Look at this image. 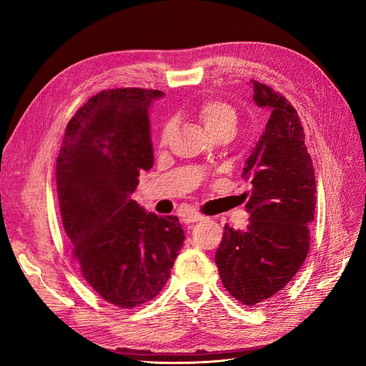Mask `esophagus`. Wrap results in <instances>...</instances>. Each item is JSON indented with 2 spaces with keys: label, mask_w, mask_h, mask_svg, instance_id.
Instances as JSON below:
<instances>
[{
  "label": "esophagus",
  "mask_w": 366,
  "mask_h": 366,
  "mask_svg": "<svg viewBox=\"0 0 366 366\" xmlns=\"http://www.w3.org/2000/svg\"><path fill=\"white\" fill-rule=\"evenodd\" d=\"M204 217L203 215H198V214H191V215H186L183 218V221L186 224H194V223H198V221H203Z\"/></svg>",
  "instance_id": "esophagus-1"
}]
</instances>
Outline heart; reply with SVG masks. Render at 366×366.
Returning <instances> with one entry per match:
<instances>
[{"label":"heart","mask_w":366,"mask_h":366,"mask_svg":"<svg viewBox=\"0 0 366 366\" xmlns=\"http://www.w3.org/2000/svg\"><path fill=\"white\" fill-rule=\"evenodd\" d=\"M194 113L209 134L212 136L224 129H235L237 113L234 107L224 101H219V99H204V101L194 108ZM172 122H166L162 129V143H168L172 136Z\"/></svg>","instance_id":"1"}]
</instances>
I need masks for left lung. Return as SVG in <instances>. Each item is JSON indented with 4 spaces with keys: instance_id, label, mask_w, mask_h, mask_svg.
I'll return each instance as SVG.
<instances>
[{
    "instance_id": "obj_1",
    "label": "left lung",
    "mask_w": 366,
    "mask_h": 366,
    "mask_svg": "<svg viewBox=\"0 0 366 366\" xmlns=\"http://www.w3.org/2000/svg\"><path fill=\"white\" fill-rule=\"evenodd\" d=\"M253 101L269 112L242 177L250 221L246 230L224 226L215 262L226 290L244 305H254L282 290L301 269L315 219L313 162L296 109L270 86L252 81Z\"/></svg>"
}]
</instances>
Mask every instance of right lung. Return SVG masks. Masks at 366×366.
<instances>
[{
	"label": "right lung",
	"instance_id": "1",
	"mask_svg": "<svg viewBox=\"0 0 366 366\" xmlns=\"http://www.w3.org/2000/svg\"><path fill=\"white\" fill-rule=\"evenodd\" d=\"M159 90L116 88L88 99L69 122L56 160L62 224L84 280L107 302L132 308L169 280L184 232L132 200L154 164L149 107Z\"/></svg>",
	"mask_w": 366,
	"mask_h": 366
}]
</instances>
